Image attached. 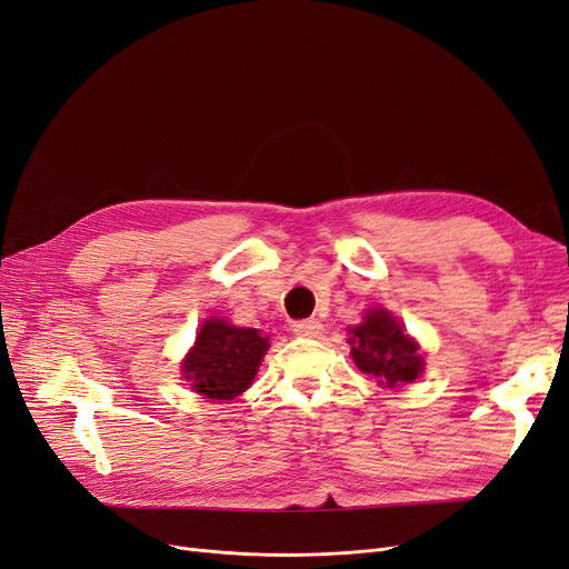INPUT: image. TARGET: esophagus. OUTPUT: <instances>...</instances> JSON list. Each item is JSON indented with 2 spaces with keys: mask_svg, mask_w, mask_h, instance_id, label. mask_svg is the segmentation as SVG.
Masks as SVG:
<instances>
[{
  "mask_svg": "<svg viewBox=\"0 0 569 569\" xmlns=\"http://www.w3.org/2000/svg\"><path fill=\"white\" fill-rule=\"evenodd\" d=\"M291 330H295V335H299V337L316 339V337L322 335V322L316 320V318H308V320H299V322L291 325Z\"/></svg>",
  "mask_w": 569,
  "mask_h": 569,
  "instance_id": "obj_1",
  "label": "esophagus"
}]
</instances>
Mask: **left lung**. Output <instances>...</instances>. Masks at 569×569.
Returning a JSON list of instances; mask_svg holds the SVG:
<instances>
[{"label": "left lung", "instance_id": "obj_1", "mask_svg": "<svg viewBox=\"0 0 569 569\" xmlns=\"http://www.w3.org/2000/svg\"><path fill=\"white\" fill-rule=\"evenodd\" d=\"M351 358L360 372L372 375L382 387L416 382L425 370L418 341L408 337L401 322L387 308H372L349 330Z\"/></svg>", "mask_w": 569, "mask_h": 569}]
</instances>
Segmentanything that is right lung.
I'll return each mask as SVG.
<instances>
[{"label": "right lung", "instance_id": "1", "mask_svg": "<svg viewBox=\"0 0 569 569\" xmlns=\"http://www.w3.org/2000/svg\"><path fill=\"white\" fill-rule=\"evenodd\" d=\"M268 347V337L253 327L211 318L201 325L194 347L184 356L182 375L203 399L230 401L249 389Z\"/></svg>", "mask_w": 569, "mask_h": 569}]
</instances>
